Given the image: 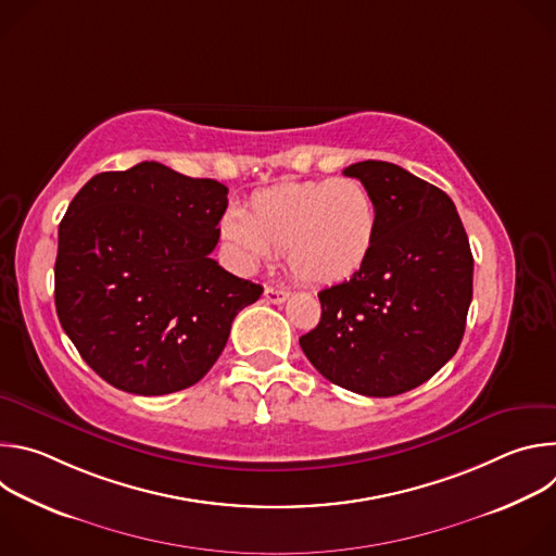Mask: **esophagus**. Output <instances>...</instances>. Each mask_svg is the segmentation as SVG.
<instances>
[{
    "label": "esophagus",
    "mask_w": 556,
    "mask_h": 556,
    "mask_svg": "<svg viewBox=\"0 0 556 556\" xmlns=\"http://www.w3.org/2000/svg\"><path fill=\"white\" fill-rule=\"evenodd\" d=\"M288 294H290L288 290H279V288H270V286H266V290H264V296L270 303H283L288 299Z\"/></svg>",
    "instance_id": "obj_1"
}]
</instances>
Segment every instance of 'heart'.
I'll return each mask as SVG.
<instances>
[{"label":"heart","mask_w":556,"mask_h":556,"mask_svg":"<svg viewBox=\"0 0 556 556\" xmlns=\"http://www.w3.org/2000/svg\"><path fill=\"white\" fill-rule=\"evenodd\" d=\"M222 235L249 266L283 253L299 281L334 286L354 277L371 257L378 208L356 178L281 182L253 193L244 215L228 211Z\"/></svg>","instance_id":"heart-1"}]
</instances>
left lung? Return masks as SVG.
<instances>
[{
  "label": "left lung",
  "instance_id": "1",
  "mask_svg": "<svg viewBox=\"0 0 556 556\" xmlns=\"http://www.w3.org/2000/svg\"><path fill=\"white\" fill-rule=\"evenodd\" d=\"M378 208L367 264L319 292L321 321L299 339L330 382L387 399L429 380L459 348L472 299V255L453 200L399 165L345 172Z\"/></svg>",
  "mask_w": 556,
  "mask_h": 556
}]
</instances>
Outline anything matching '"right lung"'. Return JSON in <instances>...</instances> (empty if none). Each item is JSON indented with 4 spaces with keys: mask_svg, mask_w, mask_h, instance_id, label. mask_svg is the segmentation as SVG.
I'll return each instance as SVG.
<instances>
[{
    "mask_svg": "<svg viewBox=\"0 0 556 556\" xmlns=\"http://www.w3.org/2000/svg\"><path fill=\"white\" fill-rule=\"evenodd\" d=\"M228 189L161 163L94 176L59 224L54 305L81 358L116 389L195 384L264 288L211 260Z\"/></svg>",
    "mask_w": 556,
    "mask_h": 556,
    "instance_id": "1",
    "label": "right lung"
}]
</instances>
